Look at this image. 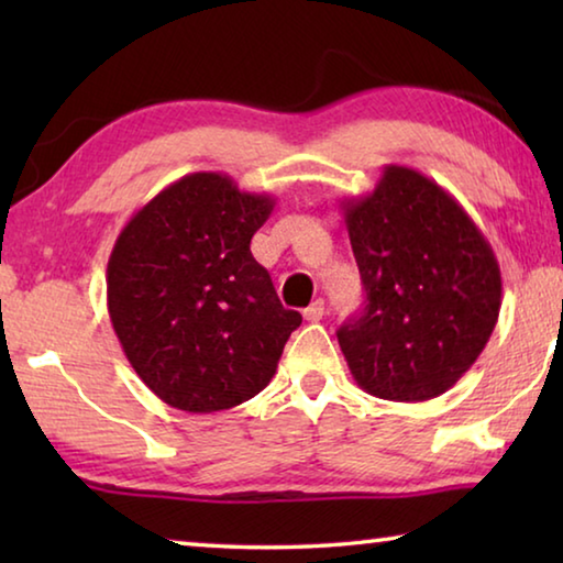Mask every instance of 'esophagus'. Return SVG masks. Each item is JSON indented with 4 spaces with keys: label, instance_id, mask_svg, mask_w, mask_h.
Masks as SVG:
<instances>
[{
    "label": "esophagus",
    "instance_id": "1",
    "mask_svg": "<svg viewBox=\"0 0 563 563\" xmlns=\"http://www.w3.org/2000/svg\"><path fill=\"white\" fill-rule=\"evenodd\" d=\"M302 316H305V320H310V322H318L322 316H325V300H312L308 308L302 310Z\"/></svg>",
    "mask_w": 563,
    "mask_h": 563
}]
</instances>
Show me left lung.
<instances>
[{"instance_id": "8db88e82", "label": "left lung", "mask_w": 563, "mask_h": 563, "mask_svg": "<svg viewBox=\"0 0 563 563\" xmlns=\"http://www.w3.org/2000/svg\"><path fill=\"white\" fill-rule=\"evenodd\" d=\"M367 305L338 330L365 393L424 402L456 385L487 345L501 308L492 245L454 196L407 166L342 198Z\"/></svg>"}]
</instances>
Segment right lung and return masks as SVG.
I'll list each match as a JSON object with an SVG mask.
<instances>
[{"instance_id": "obj_1", "label": "right lung", "mask_w": 563, "mask_h": 563, "mask_svg": "<svg viewBox=\"0 0 563 563\" xmlns=\"http://www.w3.org/2000/svg\"><path fill=\"white\" fill-rule=\"evenodd\" d=\"M275 198L218 170L174 180L113 243L107 302L113 332L151 393L184 412L231 409L278 369L300 312L285 310L251 238Z\"/></svg>"}]
</instances>
